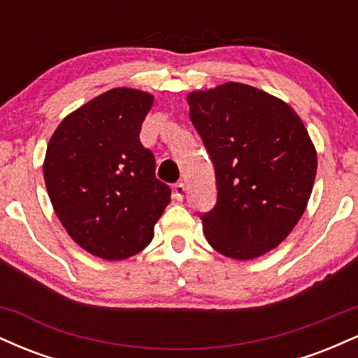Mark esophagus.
I'll list each match as a JSON object with an SVG mask.
<instances>
[{
	"label": "esophagus",
	"instance_id": "obj_1",
	"mask_svg": "<svg viewBox=\"0 0 358 358\" xmlns=\"http://www.w3.org/2000/svg\"><path fill=\"white\" fill-rule=\"evenodd\" d=\"M185 192H187V187H185V183H176L175 185V199L182 200L185 196Z\"/></svg>",
	"mask_w": 358,
	"mask_h": 358
}]
</instances>
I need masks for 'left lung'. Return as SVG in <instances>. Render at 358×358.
Instances as JSON below:
<instances>
[{"mask_svg":"<svg viewBox=\"0 0 358 358\" xmlns=\"http://www.w3.org/2000/svg\"><path fill=\"white\" fill-rule=\"evenodd\" d=\"M188 106L215 170V207L200 215L205 237L227 257L262 256L293 231L313 190L306 127L286 102L237 82L193 92Z\"/></svg>","mask_w":358,"mask_h":358,"instance_id":"8db88e82","label":"left lung"}]
</instances>
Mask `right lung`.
Segmentation results:
<instances>
[{"label": "right lung", "mask_w": 358, "mask_h": 358, "mask_svg": "<svg viewBox=\"0 0 358 358\" xmlns=\"http://www.w3.org/2000/svg\"><path fill=\"white\" fill-rule=\"evenodd\" d=\"M153 96L117 87L89 101L50 138L43 176L57 217L82 249L119 261L153 239L171 190L139 141Z\"/></svg>", "instance_id": "right-lung-1"}]
</instances>
